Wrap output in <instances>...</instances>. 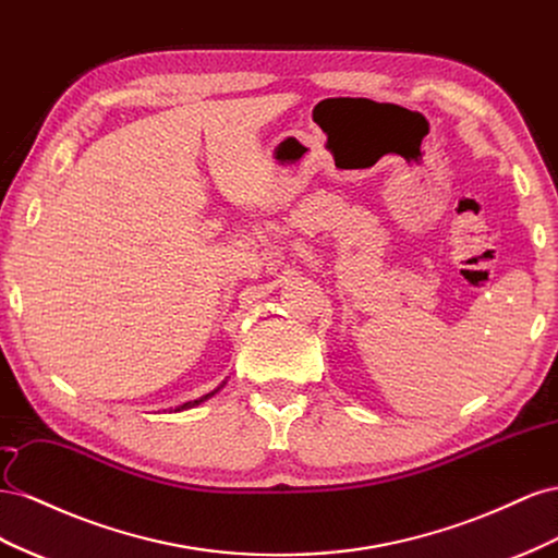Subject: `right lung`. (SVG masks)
<instances>
[{
	"mask_svg": "<svg viewBox=\"0 0 558 558\" xmlns=\"http://www.w3.org/2000/svg\"><path fill=\"white\" fill-rule=\"evenodd\" d=\"M210 395H215V392H210ZM210 395H205V397H201V400H194V402H184V404H182L180 409H189V407H194V404H201L203 400H208V397H210Z\"/></svg>",
	"mask_w": 558,
	"mask_h": 558,
	"instance_id": "1",
	"label": "right lung"
}]
</instances>
